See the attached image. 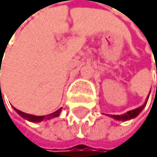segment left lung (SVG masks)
I'll use <instances>...</instances> for the list:
<instances>
[{"mask_svg":"<svg viewBox=\"0 0 157 157\" xmlns=\"http://www.w3.org/2000/svg\"><path fill=\"white\" fill-rule=\"evenodd\" d=\"M148 97H149V95L147 96V98H146V100H145V102L141 106H139V108L135 109H132V111H129V112H127L126 113H124V115H120V116L119 115H117V116L113 115V116H109V117H111V118H113V119L117 120V121H128V120L134 119V118H136V117H137L139 113L142 112V109H143L144 106L146 105L147 100H148Z\"/></svg>","mask_w":157,"mask_h":157,"instance_id":"obj_1","label":"left lung"}]
</instances>
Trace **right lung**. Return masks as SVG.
Instances as JSON below:
<instances>
[{"label":"right lung","instance_id":"1","mask_svg":"<svg viewBox=\"0 0 157 157\" xmlns=\"http://www.w3.org/2000/svg\"><path fill=\"white\" fill-rule=\"evenodd\" d=\"M0 73H1V70H0ZM0 91H1V84H0ZM14 109H15L16 113H18L19 116H21L23 119L27 120V121H29V122H33V123H39V122L44 121V120H49L51 118H55V117L60 116L61 111H62V108H61V109H59L58 111H56L55 113H49V115H48V116H33V115H29V113H23V112H21V111H19V109H16L15 108H14Z\"/></svg>","mask_w":157,"mask_h":157}]
</instances>
